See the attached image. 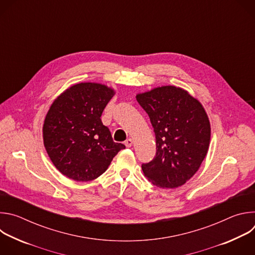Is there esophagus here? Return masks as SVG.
<instances>
[{
  "label": "esophagus",
  "instance_id": "esophagus-1",
  "mask_svg": "<svg viewBox=\"0 0 255 255\" xmlns=\"http://www.w3.org/2000/svg\"><path fill=\"white\" fill-rule=\"evenodd\" d=\"M124 144L126 145V147H131L132 145H133V140H132L131 138H128V139L124 142Z\"/></svg>",
  "mask_w": 255,
  "mask_h": 255
}]
</instances>
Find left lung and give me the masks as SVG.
Returning a JSON list of instances; mask_svg holds the SVG:
<instances>
[{
    "instance_id": "obj_1",
    "label": "left lung",
    "mask_w": 255,
    "mask_h": 255,
    "mask_svg": "<svg viewBox=\"0 0 255 255\" xmlns=\"http://www.w3.org/2000/svg\"><path fill=\"white\" fill-rule=\"evenodd\" d=\"M150 118L156 141L154 158L141 165L144 175L162 189L185 185L200 168L210 145L211 126L199 100L175 86L136 95Z\"/></svg>"
}]
</instances>
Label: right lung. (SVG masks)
<instances>
[{
    "mask_svg": "<svg viewBox=\"0 0 255 255\" xmlns=\"http://www.w3.org/2000/svg\"><path fill=\"white\" fill-rule=\"evenodd\" d=\"M115 95L99 83H80L66 89L51 104L42 128L43 143L54 166L77 181L103 174L125 145L113 141L101 116Z\"/></svg>",
    "mask_w": 255,
    "mask_h": 255,
    "instance_id": "obj_1",
    "label": "right lung"
}]
</instances>
